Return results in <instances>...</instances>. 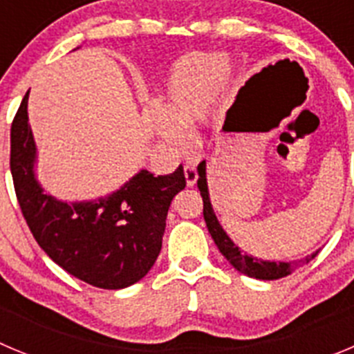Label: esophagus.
Instances as JSON below:
<instances>
[{
  "mask_svg": "<svg viewBox=\"0 0 354 354\" xmlns=\"http://www.w3.org/2000/svg\"><path fill=\"white\" fill-rule=\"evenodd\" d=\"M183 171H185V180H187V185H189V187H194L197 181V169L194 167V165L185 164Z\"/></svg>",
  "mask_w": 354,
  "mask_h": 354,
  "instance_id": "obj_1",
  "label": "esophagus"
}]
</instances>
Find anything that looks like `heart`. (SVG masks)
I'll return each instance as SVG.
<instances>
[{
  "label": "heart",
  "instance_id": "1",
  "mask_svg": "<svg viewBox=\"0 0 354 354\" xmlns=\"http://www.w3.org/2000/svg\"><path fill=\"white\" fill-rule=\"evenodd\" d=\"M231 66L222 54L199 53L180 59L164 86L151 127L176 151L190 146L189 129L206 116L224 90Z\"/></svg>",
  "mask_w": 354,
  "mask_h": 354
}]
</instances>
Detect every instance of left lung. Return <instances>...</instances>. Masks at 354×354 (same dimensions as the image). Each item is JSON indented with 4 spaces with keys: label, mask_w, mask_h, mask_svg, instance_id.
Returning <instances> with one entry per match:
<instances>
[{
    "label": "left lung",
    "mask_w": 354,
    "mask_h": 354,
    "mask_svg": "<svg viewBox=\"0 0 354 354\" xmlns=\"http://www.w3.org/2000/svg\"><path fill=\"white\" fill-rule=\"evenodd\" d=\"M197 173H199V180H197V187H199L201 197H203V215H205V222L206 227H208L209 234H212L213 241L218 247V250L222 252V256L229 261V263L241 272L243 275L252 277V279H261V280H277L282 279V277L291 275L295 266L301 263H310L314 257L317 256L319 250H316L314 254L307 256L305 259H300L298 263H275V261H263L257 259V257L247 256L243 254V250L236 247V245L232 243L231 238L225 234V231L222 229L221 222L216 221L215 213H213L212 203H209V196H208V185H206V164L205 162H201L197 165Z\"/></svg>",
    "instance_id": "obj_1"
}]
</instances>
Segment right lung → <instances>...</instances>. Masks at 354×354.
I'll use <instances>...</instances> for the list:
<instances>
[{
	"label": "right lung",
	"mask_w": 354,
	"mask_h": 354,
	"mask_svg": "<svg viewBox=\"0 0 354 354\" xmlns=\"http://www.w3.org/2000/svg\"><path fill=\"white\" fill-rule=\"evenodd\" d=\"M33 164L26 93L12 122L10 171L31 234L54 263L86 284L123 289L139 282L160 254L171 201L187 185L183 165L165 176L142 169L109 197L70 205L44 194Z\"/></svg>",
	"instance_id": "right-lung-1"
}]
</instances>
